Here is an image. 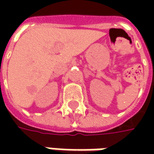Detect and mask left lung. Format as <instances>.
I'll use <instances>...</instances> for the list:
<instances>
[{"label": "left lung", "instance_id": "1", "mask_svg": "<svg viewBox=\"0 0 154 154\" xmlns=\"http://www.w3.org/2000/svg\"><path fill=\"white\" fill-rule=\"evenodd\" d=\"M0 72H1V69H0ZM0 86H1V82H0Z\"/></svg>", "mask_w": 154, "mask_h": 154}]
</instances>
